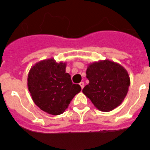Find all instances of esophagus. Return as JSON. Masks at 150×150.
I'll list each match as a JSON object with an SVG mask.
<instances>
[{
	"instance_id": "esophagus-1",
	"label": "esophagus",
	"mask_w": 150,
	"mask_h": 150,
	"mask_svg": "<svg viewBox=\"0 0 150 150\" xmlns=\"http://www.w3.org/2000/svg\"><path fill=\"white\" fill-rule=\"evenodd\" d=\"M79 85H80V86H81V89H83V87H84V83H83V82H81V83H79Z\"/></svg>"
}]
</instances>
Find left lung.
Wrapping results in <instances>:
<instances>
[{
    "mask_svg": "<svg viewBox=\"0 0 150 150\" xmlns=\"http://www.w3.org/2000/svg\"><path fill=\"white\" fill-rule=\"evenodd\" d=\"M86 74L90 82L82 92L97 109L108 112L122 104L130 86L123 67L111 60H99L88 64Z\"/></svg>",
    "mask_w": 150,
    "mask_h": 150,
    "instance_id": "left-lung-1",
    "label": "left lung"
}]
</instances>
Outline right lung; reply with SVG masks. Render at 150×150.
Masks as SVG:
<instances>
[{
  "mask_svg": "<svg viewBox=\"0 0 150 150\" xmlns=\"http://www.w3.org/2000/svg\"><path fill=\"white\" fill-rule=\"evenodd\" d=\"M66 67L67 63L50 58L36 63L28 73V90L33 102L52 115L63 114L81 90L80 85L72 83Z\"/></svg>",
  "mask_w": 150,
  "mask_h": 150,
  "instance_id": "obj_1",
  "label": "right lung"
}]
</instances>
